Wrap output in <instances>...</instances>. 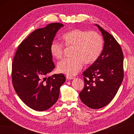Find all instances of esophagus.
<instances>
[{
    "instance_id": "34e87169",
    "label": "esophagus",
    "mask_w": 134,
    "mask_h": 134,
    "mask_svg": "<svg viewBox=\"0 0 134 134\" xmlns=\"http://www.w3.org/2000/svg\"><path fill=\"white\" fill-rule=\"evenodd\" d=\"M66 78H67V79H72L74 78L72 76H69V75H67Z\"/></svg>"
}]
</instances>
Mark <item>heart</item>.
Masks as SVG:
<instances>
[{"mask_svg":"<svg viewBox=\"0 0 134 134\" xmlns=\"http://www.w3.org/2000/svg\"><path fill=\"white\" fill-rule=\"evenodd\" d=\"M62 40L65 46L73 47L72 58L63 59L58 64L59 71L67 75H76L83 63L85 65L94 63L104 49L102 37L93 31L72 29L63 35ZM50 52L54 58L61 59L64 53L63 45L53 41L51 44Z\"/></svg>","mask_w":134,"mask_h":134,"instance_id":"obj_1","label":"heart"}]
</instances>
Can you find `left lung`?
Segmentation results:
<instances>
[{
  "instance_id": "1",
  "label": "left lung",
  "mask_w": 134,
  "mask_h": 134,
  "mask_svg": "<svg viewBox=\"0 0 134 134\" xmlns=\"http://www.w3.org/2000/svg\"><path fill=\"white\" fill-rule=\"evenodd\" d=\"M96 25L103 36L104 49L97 60L83 72L85 87L79 93L82 102L92 109H99L109 104L124 77L121 47L113 36Z\"/></svg>"
}]
</instances>
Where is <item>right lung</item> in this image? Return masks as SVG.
Wrapping results in <instances>:
<instances>
[{
	"label": "right lung",
	"mask_w": 134,
	"mask_h": 134,
	"mask_svg": "<svg viewBox=\"0 0 134 134\" xmlns=\"http://www.w3.org/2000/svg\"><path fill=\"white\" fill-rule=\"evenodd\" d=\"M63 26L52 23L33 31L19 44L14 56L11 72L14 88L21 100L34 110L44 111L53 106L65 81L63 74L47 78L55 67L51 44Z\"/></svg>",
	"instance_id": "add662e5"
}]
</instances>
